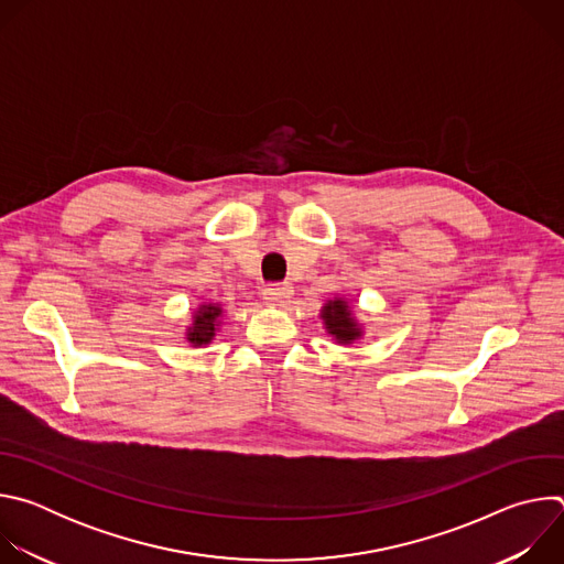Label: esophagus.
<instances>
[{
  "label": "esophagus",
  "instance_id": "34e87169",
  "mask_svg": "<svg viewBox=\"0 0 564 564\" xmlns=\"http://www.w3.org/2000/svg\"><path fill=\"white\" fill-rule=\"evenodd\" d=\"M263 299L270 305H285L292 299V288L288 283H274L263 288Z\"/></svg>",
  "mask_w": 564,
  "mask_h": 564
}]
</instances>
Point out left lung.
Masks as SVG:
<instances>
[{
	"instance_id": "left-lung-1",
	"label": "left lung",
	"mask_w": 564,
	"mask_h": 564,
	"mask_svg": "<svg viewBox=\"0 0 564 564\" xmlns=\"http://www.w3.org/2000/svg\"><path fill=\"white\" fill-rule=\"evenodd\" d=\"M321 318H324V326L328 330V335L335 337L337 344L341 346H350L357 339H361L364 330L357 324V318L352 316L350 303L341 296L328 301L324 307H321Z\"/></svg>"
}]
</instances>
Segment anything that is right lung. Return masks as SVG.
<instances>
[{"instance_id": "obj_1", "label": "right lung", "mask_w": 564, "mask_h": 564, "mask_svg": "<svg viewBox=\"0 0 564 564\" xmlns=\"http://www.w3.org/2000/svg\"><path fill=\"white\" fill-rule=\"evenodd\" d=\"M220 316H223V307L218 303H203L194 312V321L185 335L187 341L196 348L212 344V339L216 337L218 326H220Z\"/></svg>"}]
</instances>
